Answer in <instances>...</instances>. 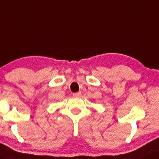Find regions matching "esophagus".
Segmentation results:
<instances>
[{"label":"esophagus","mask_w":159,"mask_h":159,"mask_svg":"<svg viewBox=\"0 0 159 159\" xmlns=\"http://www.w3.org/2000/svg\"><path fill=\"white\" fill-rule=\"evenodd\" d=\"M81 95H82L81 92H76V93H73L74 97H80V96H81Z\"/></svg>","instance_id":"obj_1"}]
</instances>
